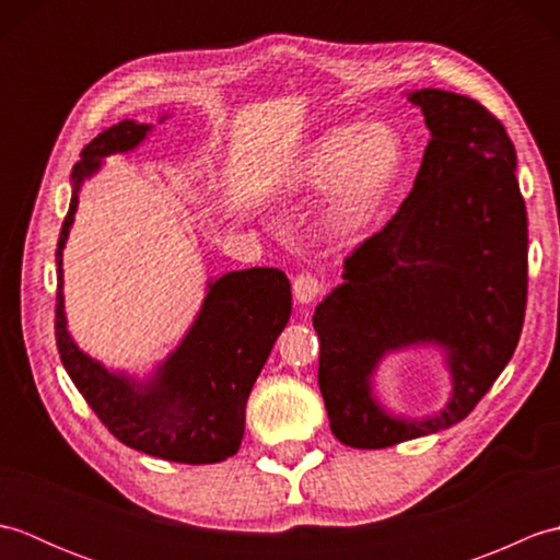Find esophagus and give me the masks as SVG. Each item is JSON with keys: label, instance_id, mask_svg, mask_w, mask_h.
<instances>
[{"label": "esophagus", "instance_id": "esophagus-1", "mask_svg": "<svg viewBox=\"0 0 560 560\" xmlns=\"http://www.w3.org/2000/svg\"><path fill=\"white\" fill-rule=\"evenodd\" d=\"M323 291H325V283L319 281L315 273L303 271V273H299V277L293 279V299L299 301V303H303V305L313 303Z\"/></svg>", "mask_w": 560, "mask_h": 560}]
</instances>
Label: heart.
I'll use <instances>...</instances> for the list:
<instances>
[{"mask_svg": "<svg viewBox=\"0 0 560 560\" xmlns=\"http://www.w3.org/2000/svg\"><path fill=\"white\" fill-rule=\"evenodd\" d=\"M407 161L404 139L383 120L337 125L319 132L291 165L289 187H329L325 221L347 231L380 207Z\"/></svg>", "mask_w": 560, "mask_h": 560, "instance_id": "obj_1", "label": "heart"}]
</instances>
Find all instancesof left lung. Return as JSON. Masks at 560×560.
<instances>
[{"mask_svg": "<svg viewBox=\"0 0 560 560\" xmlns=\"http://www.w3.org/2000/svg\"><path fill=\"white\" fill-rule=\"evenodd\" d=\"M431 141L409 197L343 259V283L315 307L317 383L339 443L380 450L467 419L513 359L527 305V209L503 122L467 96L409 93ZM446 351L453 397L421 422L378 407L385 352Z\"/></svg>", "mask_w": 560, "mask_h": 560, "instance_id": "obj_1", "label": "left lung"}]
</instances>
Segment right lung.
<instances>
[{"mask_svg": "<svg viewBox=\"0 0 560 560\" xmlns=\"http://www.w3.org/2000/svg\"><path fill=\"white\" fill-rule=\"evenodd\" d=\"M165 120V117H161ZM151 125L122 120L83 147L71 171V201L57 241L55 339L71 383L108 431L151 457L213 464L233 457L245 433V404L273 341L291 317V283L271 267L229 271L209 281L207 299L168 359L147 383L110 373L71 339L62 295V249L79 207L81 183L105 156L127 153Z\"/></svg>", "mask_w": 560, "mask_h": 560, "instance_id": "right-lung-1", "label": "right lung"}]
</instances>
